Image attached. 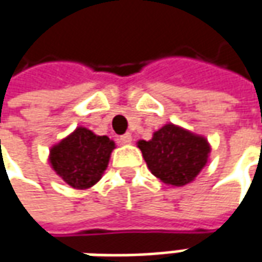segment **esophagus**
<instances>
[{
	"label": "esophagus",
	"instance_id": "34e87169",
	"mask_svg": "<svg viewBox=\"0 0 262 262\" xmlns=\"http://www.w3.org/2000/svg\"><path fill=\"white\" fill-rule=\"evenodd\" d=\"M132 139H133V138H132L130 133H124L123 136H120V142L124 143V145H129V143H132Z\"/></svg>",
	"mask_w": 262,
	"mask_h": 262
}]
</instances>
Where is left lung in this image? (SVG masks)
Listing matches in <instances>:
<instances>
[{"label": "left lung", "instance_id": "left-lung-1", "mask_svg": "<svg viewBox=\"0 0 262 262\" xmlns=\"http://www.w3.org/2000/svg\"><path fill=\"white\" fill-rule=\"evenodd\" d=\"M138 148L150 172L172 187L193 183L209 162L212 150L204 136L172 123L154 132L150 140H139Z\"/></svg>", "mask_w": 262, "mask_h": 262}]
</instances>
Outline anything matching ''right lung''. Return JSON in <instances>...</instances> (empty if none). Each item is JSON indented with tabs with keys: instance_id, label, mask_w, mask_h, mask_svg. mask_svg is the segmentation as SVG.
<instances>
[{
	"instance_id": "1",
	"label": "right lung",
	"mask_w": 262,
	"mask_h": 262,
	"mask_svg": "<svg viewBox=\"0 0 262 262\" xmlns=\"http://www.w3.org/2000/svg\"><path fill=\"white\" fill-rule=\"evenodd\" d=\"M114 148L116 143L110 138L78 126L50 148L49 164L72 188L86 190L101 180Z\"/></svg>"
}]
</instances>
